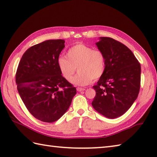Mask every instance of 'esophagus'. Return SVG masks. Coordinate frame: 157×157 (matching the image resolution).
<instances>
[{
    "label": "esophagus",
    "instance_id": "esophagus-1",
    "mask_svg": "<svg viewBox=\"0 0 157 157\" xmlns=\"http://www.w3.org/2000/svg\"><path fill=\"white\" fill-rule=\"evenodd\" d=\"M77 90L78 92H82V91H84L85 90V88H77Z\"/></svg>",
    "mask_w": 157,
    "mask_h": 157
}]
</instances>
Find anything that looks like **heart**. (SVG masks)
<instances>
[{
  "mask_svg": "<svg viewBox=\"0 0 157 157\" xmlns=\"http://www.w3.org/2000/svg\"><path fill=\"white\" fill-rule=\"evenodd\" d=\"M57 66L61 75L70 81L78 69V73L71 82L76 86H86L98 80L105 73L106 57L101 50L93 49L84 44L70 48L65 56L57 59Z\"/></svg>",
  "mask_w": 157,
  "mask_h": 157,
  "instance_id": "obj_1",
  "label": "heart"
}]
</instances>
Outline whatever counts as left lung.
Returning a JSON list of instances; mask_svg holds the SVG:
<instances>
[{
  "label": "left lung",
  "instance_id": "left-lung-1",
  "mask_svg": "<svg viewBox=\"0 0 157 157\" xmlns=\"http://www.w3.org/2000/svg\"><path fill=\"white\" fill-rule=\"evenodd\" d=\"M96 46L106 57L105 73L93 86L96 96L92 106L101 115L114 119L131 107L137 98L141 66L125 45L109 37L100 38Z\"/></svg>",
  "mask_w": 157,
  "mask_h": 157
}]
</instances>
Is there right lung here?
I'll list each match as a JSON object with an SVG mask.
<instances>
[{"label":"right lung","mask_w":157,"mask_h":157,"mask_svg":"<svg viewBox=\"0 0 157 157\" xmlns=\"http://www.w3.org/2000/svg\"><path fill=\"white\" fill-rule=\"evenodd\" d=\"M64 40H48L31 46L20 60L15 75L17 90L29 112L52 123L65 114L76 88L61 75L57 59Z\"/></svg>","instance_id":"add662e5"}]
</instances>
